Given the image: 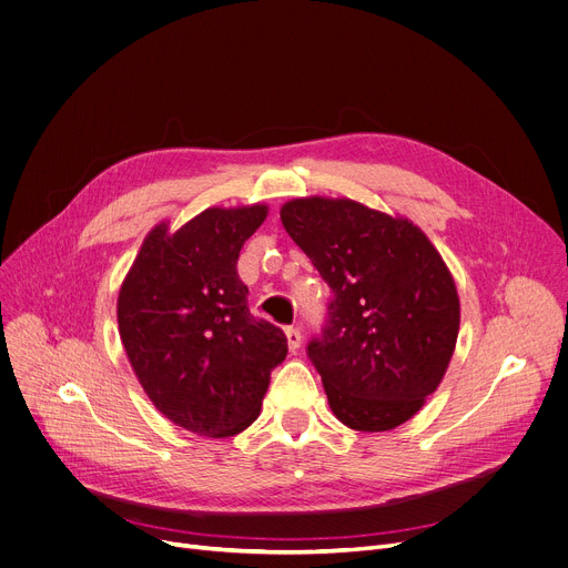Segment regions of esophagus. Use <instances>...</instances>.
Masks as SVG:
<instances>
[{"label": "esophagus", "mask_w": 568, "mask_h": 568, "mask_svg": "<svg viewBox=\"0 0 568 568\" xmlns=\"http://www.w3.org/2000/svg\"><path fill=\"white\" fill-rule=\"evenodd\" d=\"M285 337H287V347L290 352H296L301 347V331L296 326H287L285 328Z\"/></svg>", "instance_id": "1"}]
</instances>
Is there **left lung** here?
Wrapping results in <instances>:
<instances>
[{
    "label": "left lung",
    "instance_id": "left-lung-1",
    "mask_svg": "<svg viewBox=\"0 0 568 568\" xmlns=\"http://www.w3.org/2000/svg\"><path fill=\"white\" fill-rule=\"evenodd\" d=\"M281 221L333 290L308 356L335 418L356 432L404 425L457 347L459 294L440 253L413 221L352 199H294Z\"/></svg>",
    "mask_w": 568,
    "mask_h": 568
}]
</instances>
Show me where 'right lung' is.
<instances>
[{"instance_id": "add662e5", "label": "right lung", "mask_w": 568, "mask_h": 568, "mask_svg": "<svg viewBox=\"0 0 568 568\" xmlns=\"http://www.w3.org/2000/svg\"><path fill=\"white\" fill-rule=\"evenodd\" d=\"M270 207H207L171 233L150 231L119 292V333L136 379L166 418L225 438L260 415L285 333L246 306L237 276L244 242Z\"/></svg>"}]
</instances>
